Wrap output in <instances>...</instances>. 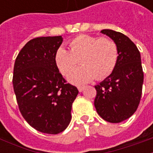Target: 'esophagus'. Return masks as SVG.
I'll list each match as a JSON object with an SVG mask.
<instances>
[{
	"label": "esophagus",
	"instance_id": "esophagus-1",
	"mask_svg": "<svg viewBox=\"0 0 153 153\" xmlns=\"http://www.w3.org/2000/svg\"><path fill=\"white\" fill-rule=\"evenodd\" d=\"M83 88H84L83 86H78V90H79V92H82L83 90Z\"/></svg>",
	"mask_w": 153,
	"mask_h": 153
}]
</instances>
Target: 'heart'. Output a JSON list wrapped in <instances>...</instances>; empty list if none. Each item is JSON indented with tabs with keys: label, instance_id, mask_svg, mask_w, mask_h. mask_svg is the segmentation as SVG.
Instances as JSON below:
<instances>
[{
	"label": "heart",
	"instance_id": "heart-1",
	"mask_svg": "<svg viewBox=\"0 0 153 153\" xmlns=\"http://www.w3.org/2000/svg\"><path fill=\"white\" fill-rule=\"evenodd\" d=\"M69 51L58 48L55 62L64 75L70 74L77 65H82L74 71L69 80L74 83H84L94 78L105 79L112 73L118 59V47L108 38H99L88 34L76 36L68 44Z\"/></svg>",
	"mask_w": 153,
	"mask_h": 153
}]
</instances>
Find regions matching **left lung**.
Listing matches in <instances>:
<instances>
[{"mask_svg":"<svg viewBox=\"0 0 153 153\" xmlns=\"http://www.w3.org/2000/svg\"><path fill=\"white\" fill-rule=\"evenodd\" d=\"M118 47V59L112 73L95 86L94 106L106 121L120 123L138 108L142 96L143 71L140 52L129 38L120 32L103 29Z\"/></svg>","mask_w":153,"mask_h":153,"instance_id":"left-lung-1","label":"left lung"}]
</instances>
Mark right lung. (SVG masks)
Here are the masks:
<instances>
[{
	"label": "right lung",
	"instance_id": "obj_1",
	"mask_svg": "<svg viewBox=\"0 0 153 153\" xmlns=\"http://www.w3.org/2000/svg\"><path fill=\"white\" fill-rule=\"evenodd\" d=\"M61 36L28 41L15 60L13 87L19 111L39 132L57 134L71 120V108L79 91L67 83L55 62Z\"/></svg>",
	"mask_w": 153,
	"mask_h": 153
}]
</instances>
